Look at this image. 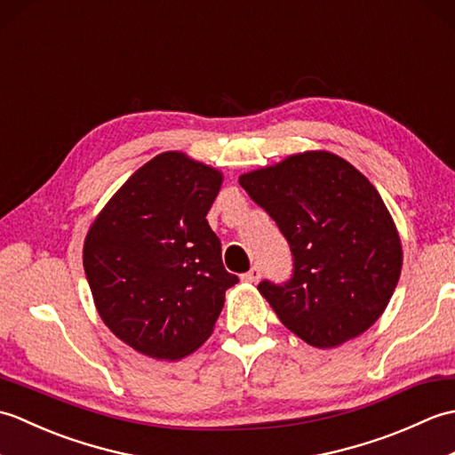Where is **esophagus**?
Segmentation results:
<instances>
[{
  "label": "esophagus",
  "mask_w": 455,
  "mask_h": 455,
  "mask_svg": "<svg viewBox=\"0 0 455 455\" xmlns=\"http://www.w3.org/2000/svg\"><path fill=\"white\" fill-rule=\"evenodd\" d=\"M259 277H262V269H259L258 266H254L252 269H250V272H246L243 275V282H246V283H258Z\"/></svg>",
  "instance_id": "esophagus-1"
}]
</instances>
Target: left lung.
<instances>
[{"label":"left lung","mask_w":455,"mask_h":455,"mask_svg":"<svg viewBox=\"0 0 455 455\" xmlns=\"http://www.w3.org/2000/svg\"><path fill=\"white\" fill-rule=\"evenodd\" d=\"M238 183L291 248L293 277L258 285L279 321L323 350L363 334L387 308L403 267L397 227L370 180L332 152L307 150Z\"/></svg>","instance_id":"1"}]
</instances>
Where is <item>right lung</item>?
<instances>
[{"label": "right lung", "mask_w": 455, "mask_h": 455, "mask_svg": "<svg viewBox=\"0 0 455 455\" xmlns=\"http://www.w3.org/2000/svg\"><path fill=\"white\" fill-rule=\"evenodd\" d=\"M220 186L217 168L162 152L123 183L85 235L95 308L142 355L172 362L196 352L238 282L207 222Z\"/></svg>", "instance_id": "right-lung-1"}]
</instances>
